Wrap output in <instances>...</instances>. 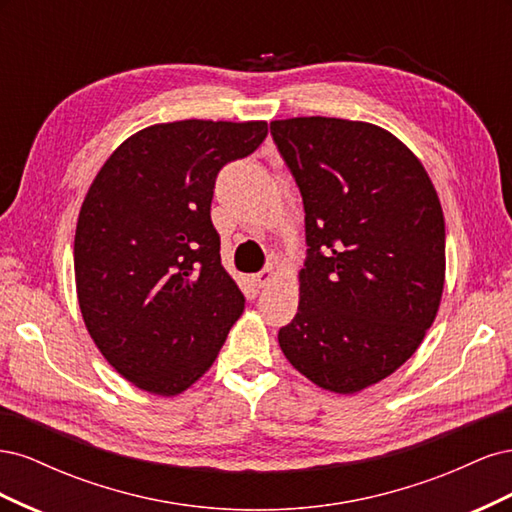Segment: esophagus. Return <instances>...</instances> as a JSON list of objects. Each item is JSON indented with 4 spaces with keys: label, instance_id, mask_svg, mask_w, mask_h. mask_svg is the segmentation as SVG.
Returning <instances> with one entry per match:
<instances>
[{
    "label": "esophagus",
    "instance_id": "esophagus-1",
    "mask_svg": "<svg viewBox=\"0 0 512 512\" xmlns=\"http://www.w3.org/2000/svg\"><path fill=\"white\" fill-rule=\"evenodd\" d=\"M273 277H275V271H273V267H267L265 271L254 273V275H252V282H254V286L262 288V286H267V284L273 280Z\"/></svg>",
    "mask_w": 512,
    "mask_h": 512
}]
</instances>
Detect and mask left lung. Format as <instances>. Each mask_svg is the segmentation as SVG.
<instances>
[{"instance_id": "obj_1", "label": "left lung", "mask_w": 512, "mask_h": 512, "mask_svg": "<svg viewBox=\"0 0 512 512\" xmlns=\"http://www.w3.org/2000/svg\"><path fill=\"white\" fill-rule=\"evenodd\" d=\"M305 209L299 309L280 348L339 395L391 376L421 346L444 288V215L414 153L384 128L335 117L271 121Z\"/></svg>"}]
</instances>
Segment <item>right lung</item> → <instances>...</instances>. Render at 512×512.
<instances>
[{
    "instance_id": "right-lung-1",
    "label": "right lung",
    "mask_w": 512,
    "mask_h": 512,
    "mask_svg": "<svg viewBox=\"0 0 512 512\" xmlns=\"http://www.w3.org/2000/svg\"><path fill=\"white\" fill-rule=\"evenodd\" d=\"M267 132V121L156 123L126 138L89 185L74 235L76 297L104 359L138 389H190L241 316L211 198L222 166Z\"/></svg>"
}]
</instances>
